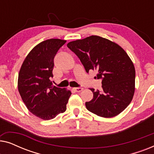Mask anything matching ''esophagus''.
I'll use <instances>...</instances> for the list:
<instances>
[{"instance_id":"esophagus-1","label":"esophagus","mask_w":154,"mask_h":154,"mask_svg":"<svg viewBox=\"0 0 154 154\" xmlns=\"http://www.w3.org/2000/svg\"><path fill=\"white\" fill-rule=\"evenodd\" d=\"M73 90H74L76 92H80L83 90V88H73Z\"/></svg>"}]
</instances>
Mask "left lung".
I'll return each instance as SVG.
<instances>
[{
    "mask_svg": "<svg viewBox=\"0 0 154 154\" xmlns=\"http://www.w3.org/2000/svg\"><path fill=\"white\" fill-rule=\"evenodd\" d=\"M67 47L74 52L86 72L97 71L101 91L90 88L93 98L85 102L88 111L104 118H111L125 110L133 98L135 69L131 59L119 45L98 35L71 41Z\"/></svg>",
    "mask_w": 154,
    "mask_h": 154,
    "instance_id": "8db88e82",
    "label": "left lung"
}]
</instances>
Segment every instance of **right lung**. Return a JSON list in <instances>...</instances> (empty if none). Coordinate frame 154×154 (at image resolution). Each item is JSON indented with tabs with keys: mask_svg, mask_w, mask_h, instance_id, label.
<instances>
[{
	"mask_svg": "<svg viewBox=\"0 0 154 154\" xmlns=\"http://www.w3.org/2000/svg\"><path fill=\"white\" fill-rule=\"evenodd\" d=\"M65 40L51 38L35 45L27 54L18 75V90L28 110L43 120H50L66 109L71 92L52 86L54 57Z\"/></svg>",
	"mask_w": 154,
	"mask_h": 154,
	"instance_id": "1",
	"label": "right lung"
}]
</instances>
